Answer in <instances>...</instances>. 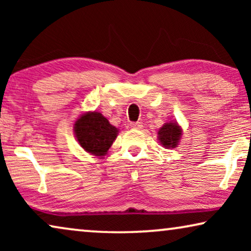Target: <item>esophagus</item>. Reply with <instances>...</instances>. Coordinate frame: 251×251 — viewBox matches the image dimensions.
I'll list each match as a JSON object with an SVG mask.
<instances>
[{
	"label": "esophagus",
	"mask_w": 251,
	"mask_h": 251,
	"mask_svg": "<svg viewBox=\"0 0 251 251\" xmlns=\"http://www.w3.org/2000/svg\"><path fill=\"white\" fill-rule=\"evenodd\" d=\"M130 126L133 129H142L143 128V125L140 122H131L130 123Z\"/></svg>",
	"instance_id": "1"
}]
</instances>
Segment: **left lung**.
<instances>
[{
    "mask_svg": "<svg viewBox=\"0 0 251 251\" xmlns=\"http://www.w3.org/2000/svg\"><path fill=\"white\" fill-rule=\"evenodd\" d=\"M157 135H159V140L161 144L167 149H170V147H176L178 145V142H179L181 136V130L177 126V123L169 122L166 123L159 130Z\"/></svg>",
    "mask_w": 251,
    "mask_h": 251,
    "instance_id": "8db88e82",
    "label": "left lung"
}]
</instances>
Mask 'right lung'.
<instances>
[{
    "label": "right lung",
    "mask_w": 251,
    "mask_h": 251,
    "mask_svg": "<svg viewBox=\"0 0 251 251\" xmlns=\"http://www.w3.org/2000/svg\"><path fill=\"white\" fill-rule=\"evenodd\" d=\"M74 131L77 142L87 152L97 156L107 153L116 136L118 129L98 112H89L75 122Z\"/></svg>",
    "instance_id": "1"
}]
</instances>
